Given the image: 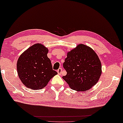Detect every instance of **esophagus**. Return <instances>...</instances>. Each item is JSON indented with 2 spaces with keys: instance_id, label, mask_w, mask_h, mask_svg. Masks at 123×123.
Segmentation results:
<instances>
[{
  "instance_id": "obj_1",
  "label": "esophagus",
  "mask_w": 123,
  "mask_h": 123,
  "mask_svg": "<svg viewBox=\"0 0 123 123\" xmlns=\"http://www.w3.org/2000/svg\"><path fill=\"white\" fill-rule=\"evenodd\" d=\"M62 69L61 68H60L57 70V72L58 74H61L62 73Z\"/></svg>"
}]
</instances>
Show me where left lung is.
<instances>
[{
  "mask_svg": "<svg viewBox=\"0 0 123 123\" xmlns=\"http://www.w3.org/2000/svg\"><path fill=\"white\" fill-rule=\"evenodd\" d=\"M67 74L62 78L72 89L85 91L91 88L102 73L101 61L92 49L79 44L68 52L63 64Z\"/></svg>",
  "mask_w": 123,
  "mask_h": 123,
  "instance_id": "obj_1",
  "label": "left lung"
}]
</instances>
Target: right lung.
I'll list each match as a JSON object with an SVG mask.
<instances>
[{
  "mask_svg": "<svg viewBox=\"0 0 123 123\" xmlns=\"http://www.w3.org/2000/svg\"><path fill=\"white\" fill-rule=\"evenodd\" d=\"M48 52V49L44 45L36 44L19 57L17 62V73L26 87L33 90L43 89L57 74L52 69Z\"/></svg>",
  "mask_w": 123,
  "mask_h": 123,
  "instance_id": "add662e5",
  "label": "right lung"
}]
</instances>
